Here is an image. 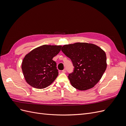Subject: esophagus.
<instances>
[{
    "mask_svg": "<svg viewBox=\"0 0 126 126\" xmlns=\"http://www.w3.org/2000/svg\"><path fill=\"white\" fill-rule=\"evenodd\" d=\"M62 72H63V73H66V68H64Z\"/></svg>",
    "mask_w": 126,
    "mask_h": 126,
    "instance_id": "esophagus-1",
    "label": "esophagus"
}]
</instances>
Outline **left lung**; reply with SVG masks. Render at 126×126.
<instances>
[{"instance_id": "left-lung-1", "label": "left lung", "mask_w": 126, "mask_h": 126, "mask_svg": "<svg viewBox=\"0 0 126 126\" xmlns=\"http://www.w3.org/2000/svg\"><path fill=\"white\" fill-rule=\"evenodd\" d=\"M62 51L74 67L69 74L71 85L80 90L91 88L102 77L107 68L105 51L97 46L84 43L65 45Z\"/></svg>"}]
</instances>
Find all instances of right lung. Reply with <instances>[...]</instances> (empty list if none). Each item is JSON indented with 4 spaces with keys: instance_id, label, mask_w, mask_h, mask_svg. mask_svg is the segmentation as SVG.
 <instances>
[{
    "instance_id": "1",
    "label": "right lung",
    "mask_w": 126,
    "mask_h": 126,
    "mask_svg": "<svg viewBox=\"0 0 126 126\" xmlns=\"http://www.w3.org/2000/svg\"><path fill=\"white\" fill-rule=\"evenodd\" d=\"M62 46L43 45L26 55L21 68L29 85L38 89L46 88L58 75L57 63L52 58L61 50Z\"/></svg>"
}]
</instances>
